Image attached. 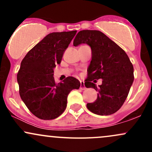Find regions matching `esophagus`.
I'll use <instances>...</instances> for the list:
<instances>
[{
  "label": "esophagus",
  "mask_w": 152,
  "mask_h": 152,
  "mask_svg": "<svg viewBox=\"0 0 152 152\" xmlns=\"http://www.w3.org/2000/svg\"><path fill=\"white\" fill-rule=\"evenodd\" d=\"M80 88H81V90H85L86 89V86H85L84 85V82L81 81V85H80Z\"/></svg>",
  "instance_id": "obj_1"
}]
</instances>
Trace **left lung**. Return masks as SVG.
<instances>
[{
    "mask_svg": "<svg viewBox=\"0 0 152 152\" xmlns=\"http://www.w3.org/2000/svg\"><path fill=\"white\" fill-rule=\"evenodd\" d=\"M81 43L89 45L92 51L85 86L99 92L96 100L87 104V108L101 116L114 114L124 104L133 83V65L126 52L101 31H79L74 46ZM100 78L102 84L97 87L94 83Z\"/></svg>",
    "mask_w": 152,
    "mask_h": 152,
    "instance_id": "left-lung-1",
    "label": "left lung"
}]
</instances>
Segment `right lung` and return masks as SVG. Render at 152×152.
<instances>
[{"label":"right lung","instance_id":"obj_1","mask_svg":"<svg viewBox=\"0 0 152 152\" xmlns=\"http://www.w3.org/2000/svg\"><path fill=\"white\" fill-rule=\"evenodd\" d=\"M76 32L47 35L22 60L17 74L19 94L29 111L38 118L50 120L58 117L65 111L71 91L79 88V81L72 76L58 83L53 78V69L61 61Z\"/></svg>","mask_w":152,"mask_h":152}]
</instances>
